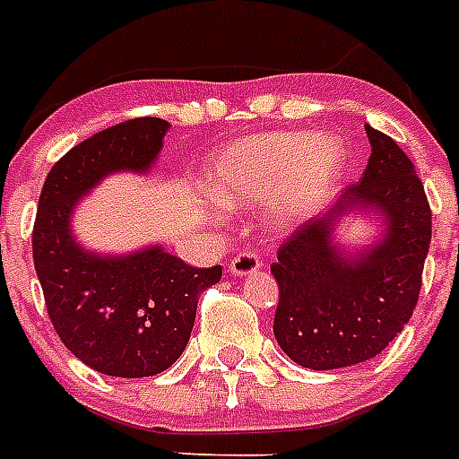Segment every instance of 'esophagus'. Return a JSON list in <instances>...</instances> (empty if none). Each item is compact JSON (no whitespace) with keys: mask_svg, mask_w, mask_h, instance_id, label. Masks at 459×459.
Segmentation results:
<instances>
[{"mask_svg":"<svg viewBox=\"0 0 459 459\" xmlns=\"http://www.w3.org/2000/svg\"><path fill=\"white\" fill-rule=\"evenodd\" d=\"M260 255L255 251H241L237 253L232 258V263H230V273L234 274V277H247V274H253L258 273L260 270Z\"/></svg>","mask_w":459,"mask_h":459,"instance_id":"obj_1","label":"esophagus"}]
</instances>
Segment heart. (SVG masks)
I'll use <instances>...</instances> for the list:
<instances>
[{
  "label": "heart",
  "mask_w": 459,
  "mask_h": 459,
  "mask_svg": "<svg viewBox=\"0 0 459 459\" xmlns=\"http://www.w3.org/2000/svg\"><path fill=\"white\" fill-rule=\"evenodd\" d=\"M343 163L346 149L336 137L310 132L255 134L218 153L206 172V189L225 208L270 199V225L289 230L320 206Z\"/></svg>",
  "instance_id": "heart-1"
}]
</instances>
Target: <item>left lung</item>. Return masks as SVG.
<instances>
[{"label": "left lung", "instance_id": "1", "mask_svg": "<svg viewBox=\"0 0 459 459\" xmlns=\"http://www.w3.org/2000/svg\"><path fill=\"white\" fill-rule=\"evenodd\" d=\"M368 168L322 218L289 234L273 274L280 287L274 339L307 369H339L379 355L412 317L431 244V208L412 160L365 126ZM385 218L382 239L343 254L333 230L355 212Z\"/></svg>", "mask_w": 459, "mask_h": 459}]
</instances>
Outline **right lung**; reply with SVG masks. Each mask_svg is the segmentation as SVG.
Returning <instances> with one entry per match:
<instances>
[{
    "instance_id": "1",
    "label": "right lung",
    "mask_w": 459,
    "mask_h": 459,
    "mask_svg": "<svg viewBox=\"0 0 459 459\" xmlns=\"http://www.w3.org/2000/svg\"><path fill=\"white\" fill-rule=\"evenodd\" d=\"M170 123L132 118L97 132L56 160L44 179L32 258L58 339L101 375L153 377L178 360L192 336L199 296L222 267H192L163 247L101 255L71 227L84 194L113 172H149Z\"/></svg>"
}]
</instances>
